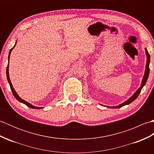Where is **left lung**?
I'll return each instance as SVG.
<instances>
[{"mask_svg":"<svg viewBox=\"0 0 154 154\" xmlns=\"http://www.w3.org/2000/svg\"><path fill=\"white\" fill-rule=\"evenodd\" d=\"M145 51H146V56H147V62H146V65L145 73H144V75H143V79H142V81L141 86H140L139 89L136 91L134 94L130 98V99H128L126 101H125V102H124L123 103L120 104V105H118L116 106H109V107L110 108V109H119V108H121L124 105H126V104H129L131 103H132L134 100L137 99V97H138L139 94L140 93V92H141L143 87L146 85V83L147 80H148L149 73V62H150V55H149L148 51V50H147L146 48H145Z\"/></svg>","mask_w":154,"mask_h":154,"instance_id":"8db88e82","label":"left lung"}]
</instances>
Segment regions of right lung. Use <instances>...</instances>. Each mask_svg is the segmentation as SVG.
I'll use <instances>...</instances> for the list:
<instances>
[{
    "label": "right lung",
    "mask_w": 154,
    "mask_h": 154,
    "mask_svg": "<svg viewBox=\"0 0 154 154\" xmlns=\"http://www.w3.org/2000/svg\"><path fill=\"white\" fill-rule=\"evenodd\" d=\"M16 44H16H15V45H14V46L13 47L12 49H11V50H10V51H9V54H8V65H7V67H6V77H7V80H8V83H9V85H10V87H11V90H12V92L13 95L14 96V97L16 98V99H17V100L19 101V102H20V103H23V104H26V105L27 106H28V107L31 108V109H42V107H37V106H34L32 105V104H31L30 103H29L26 102V101H25L24 100L22 99L21 98L18 96V94L17 93H16V91H15L14 89V88H13V87H12V83H11V80H10V77H9V72H8V67H9V60H10V55H11V51H12V50H13V49H14V48L15 47Z\"/></svg>",
    "instance_id": "add662e5"
}]
</instances>
